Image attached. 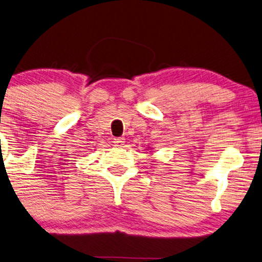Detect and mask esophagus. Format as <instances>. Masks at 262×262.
<instances>
[{"label":"esophagus","mask_w":262,"mask_h":262,"mask_svg":"<svg viewBox=\"0 0 262 262\" xmlns=\"http://www.w3.org/2000/svg\"><path fill=\"white\" fill-rule=\"evenodd\" d=\"M125 139L124 138H116V139H114V145L115 146H117V147H123V145H124V141Z\"/></svg>","instance_id":"1"}]
</instances>
